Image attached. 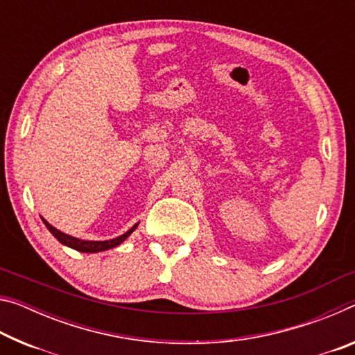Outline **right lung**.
<instances>
[{
    "label": "right lung",
    "instance_id": "right-lung-1",
    "mask_svg": "<svg viewBox=\"0 0 355 355\" xmlns=\"http://www.w3.org/2000/svg\"><path fill=\"white\" fill-rule=\"evenodd\" d=\"M42 220H44V224L46 225L48 230L51 232V235L55 236L59 243L67 245V248L75 249L78 252H86V254H95V252H103V250H107V249L117 248V245L122 244L125 239H127L131 235V233L136 230V227H137V224H135L128 232H125L123 235H120V236L114 238V239H107V241H86V239L70 236V235H67V233L58 230L56 227H53L50 222H46L44 218H42Z\"/></svg>",
    "mask_w": 355,
    "mask_h": 355
}]
</instances>
